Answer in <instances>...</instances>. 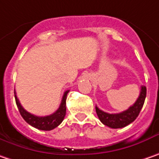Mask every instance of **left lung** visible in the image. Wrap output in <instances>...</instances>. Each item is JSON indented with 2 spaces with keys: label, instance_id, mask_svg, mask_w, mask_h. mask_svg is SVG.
Listing matches in <instances>:
<instances>
[{
  "label": "left lung",
  "instance_id": "1",
  "mask_svg": "<svg viewBox=\"0 0 159 159\" xmlns=\"http://www.w3.org/2000/svg\"><path fill=\"white\" fill-rule=\"evenodd\" d=\"M146 93H147V89L146 87L142 85L141 87L140 96L134 102V104L132 105L126 110L117 114H109L107 112H104L96 106L95 107L96 113L98 115L99 119L103 125L114 129L123 128L130 125L137 118V116L140 114L145 101Z\"/></svg>",
  "mask_w": 159,
  "mask_h": 159
}]
</instances>
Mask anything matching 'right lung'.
<instances>
[{
	"instance_id": "right-lung-1",
	"label": "right lung",
	"mask_w": 159,
	"mask_h": 159,
	"mask_svg": "<svg viewBox=\"0 0 159 159\" xmlns=\"http://www.w3.org/2000/svg\"><path fill=\"white\" fill-rule=\"evenodd\" d=\"M68 92L69 91H66L64 93L60 106L57 109V111H55L53 114L50 115V116H34V115L27 112L24 107L21 106L19 100L17 99V95H16V92H14V93H15V100H16L17 108L19 110L20 115L24 118V120L27 124L32 125L33 127L37 128L39 130L50 131V130H52V129L57 127L58 125H59L64 119L65 116H66V95H67Z\"/></svg>"
}]
</instances>
